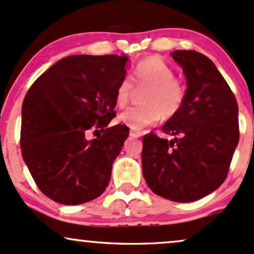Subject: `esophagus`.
Instances as JSON below:
<instances>
[{"mask_svg": "<svg viewBox=\"0 0 254 254\" xmlns=\"http://www.w3.org/2000/svg\"><path fill=\"white\" fill-rule=\"evenodd\" d=\"M129 135L132 136V138H140V136H141V132H136V130H130Z\"/></svg>", "mask_w": 254, "mask_h": 254, "instance_id": "1", "label": "esophagus"}]
</instances>
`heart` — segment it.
I'll use <instances>...</instances> for the list:
<instances>
[{
  "instance_id": "1",
  "label": "heart",
  "mask_w": 254,
  "mask_h": 254,
  "mask_svg": "<svg viewBox=\"0 0 254 254\" xmlns=\"http://www.w3.org/2000/svg\"><path fill=\"white\" fill-rule=\"evenodd\" d=\"M134 83L138 88H147L141 97L144 106L130 108L118 116V121L133 130L157 124L162 119H171L180 113L186 102L187 89L175 78V70L158 56L141 59L134 67ZM134 88L129 78L119 83L115 92L118 108H125L133 96Z\"/></svg>"
}]
</instances>
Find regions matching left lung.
Listing matches in <instances>:
<instances>
[{"mask_svg": "<svg viewBox=\"0 0 254 254\" xmlns=\"http://www.w3.org/2000/svg\"><path fill=\"white\" fill-rule=\"evenodd\" d=\"M171 56L186 76V102L162 127L174 139L153 133L142 139V175L157 195L192 202L215 191L227 177L239 142V109L208 57L192 50H176Z\"/></svg>", "mask_w": 254, "mask_h": 254, "instance_id": "1", "label": "left lung"}]
</instances>
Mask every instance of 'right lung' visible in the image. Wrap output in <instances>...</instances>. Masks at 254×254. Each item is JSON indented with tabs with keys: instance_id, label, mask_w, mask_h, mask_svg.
Returning a JSON list of instances; mask_svg holds the SVG:
<instances>
[{
	"instance_id": "1",
	"label": "right lung",
	"mask_w": 254,
	"mask_h": 254,
	"mask_svg": "<svg viewBox=\"0 0 254 254\" xmlns=\"http://www.w3.org/2000/svg\"><path fill=\"white\" fill-rule=\"evenodd\" d=\"M128 56H68L33 83L22 104L21 152L41 192L82 204L108 186L128 128L109 127ZM91 130L100 133L89 139Z\"/></svg>"
}]
</instances>
